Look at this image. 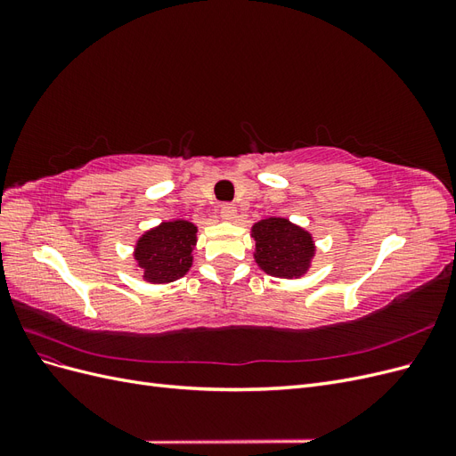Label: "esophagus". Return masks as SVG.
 <instances>
[{
    "label": "esophagus",
    "instance_id": "esophagus-1",
    "mask_svg": "<svg viewBox=\"0 0 456 456\" xmlns=\"http://www.w3.org/2000/svg\"><path fill=\"white\" fill-rule=\"evenodd\" d=\"M236 215H238V209L232 203H224L220 207V216L228 220V223H233V220H236Z\"/></svg>",
    "mask_w": 456,
    "mask_h": 456
}]
</instances>
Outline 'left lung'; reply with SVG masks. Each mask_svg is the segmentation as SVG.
Wrapping results in <instances>:
<instances>
[{"mask_svg":"<svg viewBox=\"0 0 456 456\" xmlns=\"http://www.w3.org/2000/svg\"><path fill=\"white\" fill-rule=\"evenodd\" d=\"M256 266L273 278L300 280L315 256L314 236L283 216L262 218L251 226Z\"/></svg>","mask_w":456,"mask_h":456,"instance_id":"obj_1","label":"left lung"}]
</instances>
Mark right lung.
Here are the masks:
<instances>
[{
    "label": "right lung",
    "mask_w": 456,
    "mask_h": 456,
    "mask_svg": "<svg viewBox=\"0 0 456 456\" xmlns=\"http://www.w3.org/2000/svg\"><path fill=\"white\" fill-rule=\"evenodd\" d=\"M198 226L184 218L163 220L134 241V270L146 283L163 285L184 278L194 262Z\"/></svg>",
    "instance_id": "1"
}]
</instances>
